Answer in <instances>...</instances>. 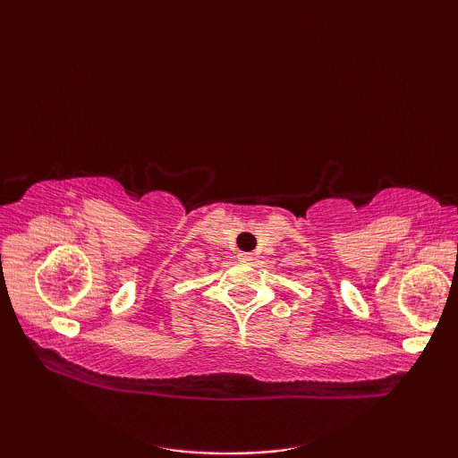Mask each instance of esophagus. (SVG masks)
Wrapping results in <instances>:
<instances>
[{
  "instance_id": "esophagus-1",
  "label": "esophagus",
  "mask_w": 458,
  "mask_h": 458,
  "mask_svg": "<svg viewBox=\"0 0 458 458\" xmlns=\"http://www.w3.org/2000/svg\"><path fill=\"white\" fill-rule=\"evenodd\" d=\"M238 259H242V261H251V254H238Z\"/></svg>"
}]
</instances>
